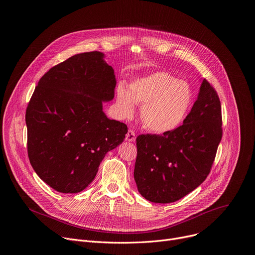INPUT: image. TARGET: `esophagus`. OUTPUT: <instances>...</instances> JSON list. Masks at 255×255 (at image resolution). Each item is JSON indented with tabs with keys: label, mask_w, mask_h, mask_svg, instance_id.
Segmentation results:
<instances>
[{
	"label": "esophagus",
	"mask_w": 255,
	"mask_h": 255,
	"mask_svg": "<svg viewBox=\"0 0 255 255\" xmlns=\"http://www.w3.org/2000/svg\"><path fill=\"white\" fill-rule=\"evenodd\" d=\"M135 139H136L135 132L133 130H128V132L126 134V137H125V140L129 141V142H134Z\"/></svg>",
	"instance_id": "obj_1"
}]
</instances>
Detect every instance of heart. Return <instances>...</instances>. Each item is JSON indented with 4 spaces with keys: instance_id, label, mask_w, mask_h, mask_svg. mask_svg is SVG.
<instances>
[{
    "instance_id": "b5f03b06",
    "label": "heart",
    "mask_w": 255,
    "mask_h": 255,
    "mask_svg": "<svg viewBox=\"0 0 255 255\" xmlns=\"http://www.w3.org/2000/svg\"><path fill=\"white\" fill-rule=\"evenodd\" d=\"M192 103L193 91L190 85L164 71L136 79L128 90L121 85L116 92L119 114L130 117L135 112V104L142 105V123L155 133L169 132L178 127L185 120Z\"/></svg>"
}]
</instances>
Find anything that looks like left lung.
Masks as SVG:
<instances>
[{"instance_id": "1", "label": "left lung", "mask_w": 255, "mask_h": 255, "mask_svg": "<svg viewBox=\"0 0 255 255\" xmlns=\"http://www.w3.org/2000/svg\"><path fill=\"white\" fill-rule=\"evenodd\" d=\"M222 138L221 103L204 79L184 124L162 135H139L134 179L152 203H172L197 189L208 176Z\"/></svg>"}]
</instances>
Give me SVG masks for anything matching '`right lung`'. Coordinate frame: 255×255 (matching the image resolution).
Segmentation results:
<instances>
[{"instance_id":"right-lung-1","label":"right lung","mask_w":255,"mask_h":255,"mask_svg":"<svg viewBox=\"0 0 255 255\" xmlns=\"http://www.w3.org/2000/svg\"><path fill=\"white\" fill-rule=\"evenodd\" d=\"M114 69L105 54H76L40 79L26 110L30 163L53 190L84 191L108 151L123 142L126 124L110 120L103 103L114 99Z\"/></svg>"}]
</instances>
